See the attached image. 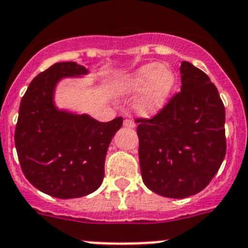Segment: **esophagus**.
Listing matches in <instances>:
<instances>
[{
  "mask_svg": "<svg viewBox=\"0 0 248 248\" xmlns=\"http://www.w3.org/2000/svg\"><path fill=\"white\" fill-rule=\"evenodd\" d=\"M124 126L129 129H134L135 128V123H134L133 119H125L124 120Z\"/></svg>",
  "mask_w": 248,
  "mask_h": 248,
  "instance_id": "34e87169",
  "label": "esophagus"
}]
</instances>
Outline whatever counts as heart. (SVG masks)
Returning a JSON list of instances; mask_svg holds the SVG:
<instances>
[{"label": "heart", "mask_w": 248, "mask_h": 248, "mask_svg": "<svg viewBox=\"0 0 248 248\" xmlns=\"http://www.w3.org/2000/svg\"><path fill=\"white\" fill-rule=\"evenodd\" d=\"M174 83V75L167 66L147 63L133 74L119 79L117 91L120 94L142 92L136 102V109L142 115L157 113L169 99Z\"/></svg>", "instance_id": "obj_1"}]
</instances>
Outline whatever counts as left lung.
<instances>
[{"label":"left lung","instance_id":"1","mask_svg":"<svg viewBox=\"0 0 248 248\" xmlns=\"http://www.w3.org/2000/svg\"><path fill=\"white\" fill-rule=\"evenodd\" d=\"M181 91L152 118H138L145 186L167 198H187L210 183L226 154L225 107L208 75L183 61Z\"/></svg>","mask_w":248,"mask_h":248}]
</instances>
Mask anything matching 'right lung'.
<instances>
[{"mask_svg":"<svg viewBox=\"0 0 248 248\" xmlns=\"http://www.w3.org/2000/svg\"><path fill=\"white\" fill-rule=\"evenodd\" d=\"M85 74L72 61L54 63L34 77L20 101L15 131L20 169L36 189L55 198H78L101 186L107 150L123 124L122 117L102 123L56 109L59 79Z\"/></svg>","mask_w":248,"mask_h":248,"instance_id":"obj_1","label":"right lung"}]
</instances>
